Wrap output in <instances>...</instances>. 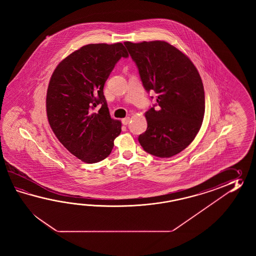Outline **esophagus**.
<instances>
[{
  "instance_id": "obj_1",
  "label": "esophagus",
  "mask_w": 256,
  "mask_h": 256,
  "mask_svg": "<svg viewBox=\"0 0 256 256\" xmlns=\"http://www.w3.org/2000/svg\"><path fill=\"white\" fill-rule=\"evenodd\" d=\"M130 117H126V118L122 120V122L124 126H127V124L130 122Z\"/></svg>"
}]
</instances>
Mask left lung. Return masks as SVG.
I'll return each mask as SVG.
<instances>
[{
    "instance_id": "obj_1",
    "label": "left lung",
    "mask_w": 256,
    "mask_h": 256,
    "mask_svg": "<svg viewBox=\"0 0 256 256\" xmlns=\"http://www.w3.org/2000/svg\"><path fill=\"white\" fill-rule=\"evenodd\" d=\"M144 88L158 94L146 112L147 129L138 137L146 152L171 158L188 146L205 112L202 78L191 60L164 41L124 42Z\"/></svg>"
}]
</instances>
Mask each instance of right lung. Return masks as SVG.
I'll list each match as a JSON object with an SVG mask.
<instances>
[{"label":"right lung","instance_id":"obj_1","mask_svg":"<svg viewBox=\"0 0 256 256\" xmlns=\"http://www.w3.org/2000/svg\"><path fill=\"white\" fill-rule=\"evenodd\" d=\"M128 56L122 43L90 44L62 60L51 76L49 124L60 142L85 163L107 158L120 134L122 124L110 118L104 88L116 63ZM98 104L101 108L93 112Z\"/></svg>","mask_w":256,"mask_h":256}]
</instances>
